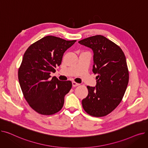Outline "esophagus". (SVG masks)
<instances>
[{
	"label": "esophagus",
	"instance_id": "34e87169",
	"mask_svg": "<svg viewBox=\"0 0 148 148\" xmlns=\"http://www.w3.org/2000/svg\"><path fill=\"white\" fill-rule=\"evenodd\" d=\"M72 84H73V87H76V86H79V85L80 84L77 83H76V82H72Z\"/></svg>",
	"mask_w": 148,
	"mask_h": 148
}]
</instances>
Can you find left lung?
Wrapping results in <instances>:
<instances>
[{"mask_svg":"<svg viewBox=\"0 0 148 148\" xmlns=\"http://www.w3.org/2000/svg\"><path fill=\"white\" fill-rule=\"evenodd\" d=\"M79 42L94 51L92 71L97 74L96 86H87L88 95L82 106L89 115L103 117L118 107L125 94L129 81L126 58L119 46L102 35Z\"/></svg>","mask_w":148,"mask_h":148,"instance_id":"8db88e82","label":"left lung"}]
</instances>
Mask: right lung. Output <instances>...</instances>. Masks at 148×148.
Returning a JSON list of instances; mask_svg holds the SVG:
<instances>
[{"instance_id": "add662e5", "label": "right lung", "mask_w": 148, "mask_h": 148, "mask_svg": "<svg viewBox=\"0 0 148 148\" xmlns=\"http://www.w3.org/2000/svg\"><path fill=\"white\" fill-rule=\"evenodd\" d=\"M75 42L46 36L31 44L25 51L18 68V81L26 101L37 113L51 115L63 107L72 83L54 77L51 79L50 74L56 72L64 53Z\"/></svg>"}]
</instances>
